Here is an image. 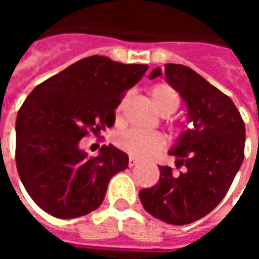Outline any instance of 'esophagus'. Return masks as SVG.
Instances as JSON below:
<instances>
[{
	"mask_svg": "<svg viewBox=\"0 0 259 259\" xmlns=\"http://www.w3.org/2000/svg\"><path fill=\"white\" fill-rule=\"evenodd\" d=\"M139 163V159L135 157H130L129 158V166H136Z\"/></svg>",
	"mask_w": 259,
	"mask_h": 259,
	"instance_id": "1",
	"label": "esophagus"
}]
</instances>
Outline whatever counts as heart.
<instances>
[{"instance_id": "1", "label": "heart", "mask_w": 259, "mask_h": 259, "mask_svg": "<svg viewBox=\"0 0 259 259\" xmlns=\"http://www.w3.org/2000/svg\"><path fill=\"white\" fill-rule=\"evenodd\" d=\"M148 94L154 108L163 116L174 113L179 107V94L169 84H154L148 91ZM116 144L119 148H122L130 155L147 159L162 151L166 141L159 133L130 129L116 136Z\"/></svg>"}]
</instances>
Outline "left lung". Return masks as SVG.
<instances>
[{"label":"left lung","instance_id":"8db88e82","mask_svg":"<svg viewBox=\"0 0 259 259\" xmlns=\"http://www.w3.org/2000/svg\"><path fill=\"white\" fill-rule=\"evenodd\" d=\"M162 74L161 68L150 79ZM165 77L187 105L193 129L169 151L170 166H159L157 185L139 193L144 209L170 225H187L208 215L222 201L244 158L245 127L233 101L185 65L166 64Z\"/></svg>","mask_w":259,"mask_h":259}]
</instances>
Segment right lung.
Returning a JSON list of instances; mask_svg holds the SVG:
<instances>
[{
  "instance_id": "add662e5",
  "label": "right lung",
  "mask_w": 259,
  "mask_h": 259,
  "mask_svg": "<svg viewBox=\"0 0 259 259\" xmlns=\"http://www.w3.org/2000/svg\"><path fill=\"white\" fill-rule=\"evenodd\" d=\"M147 69L93 55L42 81L26 98L16 118V168L42 211L72 219L101 205L109 180L129 166V157L112 144L89 157L79 143L89 132L113 126L124 91Z\"/></svg>"
}]
</instances>
